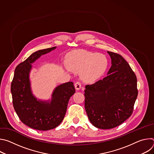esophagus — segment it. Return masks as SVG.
<instances>
[{"label": "esophagus", "mask_w": 154, "mask_h": 154, "mask_svg": "<svg viewBox=\"0 0 154 154\" xmlns=\"http://www.w3.org/2000/svg\"><path fill=\"white\" fill-rule=\"evenodd\" d=\"M74 86H75V88L76 90H79L81 88V83L79 82H77L74 84Z\"/></svg>", "instance_id": "esophagus-1"}]
</instances>
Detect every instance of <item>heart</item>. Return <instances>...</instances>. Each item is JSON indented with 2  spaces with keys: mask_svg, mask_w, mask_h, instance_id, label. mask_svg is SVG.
Segmentation results:
<instances>
[{
  "mask_svg": "<svg viewBox=\"0 0 154 154\" xmlns=\"http://www.w3.org/2000/svg\"><path fill=\"white\" fill-rule=\"evenodd\" d=\"M65 63L69 69L80 72L81 79L86 83H92L100 78L108 66L104 55L86 51L70 53L66 56Z\"/></svg>",
  "mask_w": 154,
  "mask_h": 154,
  "instance_id": "1",
  "label": "heart"
}]
</instances>
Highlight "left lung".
I'll return each mask as SVG.
<instances>
[{"label": "left lung", "instance_id": "8db88e82", "mask_svg": "<svg viewBox=\"0 0 154 154\" xmlns=\"http://www.w3.org/2000/svg\"><path fill=\"white\" fill-rule=\"evenodd\" d=\"M112 66L107 76L85 86V108L90 122L101 129L115 128L132 114L138 96L137 79L126 60L107 52Z\"/></svg>", "mask_w": 154, "mask_h": 154}]
</instances>
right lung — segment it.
<instances>
[{
	"label": "right lung",
	"mask_w": 154,
	"mask_h": 154,
	"mask_svg": "<svg viewBox=\"0 0 154 154\" xmlns=\"http://www.w3.org/2000/svg\"><path fill=\"white\" fill-rule=\"evenodd\" d=\"M55 49L56 47L38 51L19 64L11 85L13 105L18 117L26 125L38 130L53 129L60 124L69 100L75 92L73 82H69L55 88L51 100H37L32 94L29 79L32 64Z\"/></svg>",
	"instance_id": "1"
}]
</instances>
